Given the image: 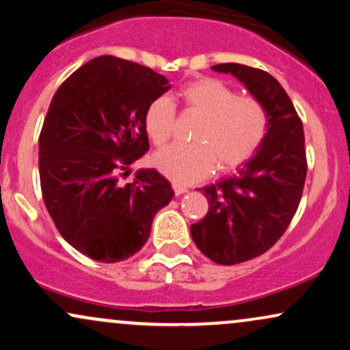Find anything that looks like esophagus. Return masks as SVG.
Wrapping results in <instances>:
<instances>
[{
    "label": "esophagus",
    "instance_id": "34e87169",
    "mask_svg": "<svg viewBox=\"0 0 350 350\" xmlns=\"http://www.w3.org/2000/svg\"><path fill=\"white\" fill-rule=\"evenodd\" d=\"M172 191H174L176 196H180V194H186L187 192V187L183 186V184H178V183H172Z\"/></svg>",
    "mask_w": 350,
    "mask_h": 350
}]
</instances>
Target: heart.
<instances>
[{"label": "heart", "mask_w": 350, "mask_h": 350, "mask_svg": "<svg viewBox=\"0 0 350 350\" xmlns=\"http://www.w3.org/2000/svg\"><path fill=\"white\" fill-rule=\"evenodd\" d=\"M186 110L202 115L191 144H172L159 151L154 164L178 184L204 179L217 164L220 171L234 170L262 146L270 128V116L262 100L239 97L234 87L219 79L192 80L179 88ZM176 105L159 97L144 111V128L156 146L171 139L176 128Z\"/></svg>", "instance_id": "1"}]
</instances>
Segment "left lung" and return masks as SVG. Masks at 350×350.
<instances>
[{
    "label": "left lung",
    "mask_w": 350,
    "mask_h": 350,
    "mask_svg": "<svg viewBox=\"0 0 350 350\" xmlns=\"http://www.w3.org/2000/svg\"><path fill=\"white\" fill-rule=\"evenodd\" d=\"M262 100L270 128L262 146L230 178L204 187L208 212L191 226L194 243L219 265L248 262L280 240L298 211L308 163L304 130L291 98L268 72L243 64H217Z\"/></svg>",
    "instance_id": "8db88e82"
}]
</instances>
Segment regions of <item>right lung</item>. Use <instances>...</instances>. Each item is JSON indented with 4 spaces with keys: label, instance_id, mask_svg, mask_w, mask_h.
<instances>
[{
    "label": "right lung",
    "instance_id": "obj_1",
    "mask_svg": "<svg viewBox=\"0 0 350 350\" xmlns=\"http://www.w3.org/2000/svg\"><path fill=\"white\" fill-rule=\"evenodd\" d=\"M170 88L150 67L100 55L55 92L39 135L41 191L59 234L82 255L103 263L133 256L174 196L156 170L118 180L150 150L144 111Z\"/></svg>",
    "mask_w": 350,
    "mask_h": 350
}]
</instances>
